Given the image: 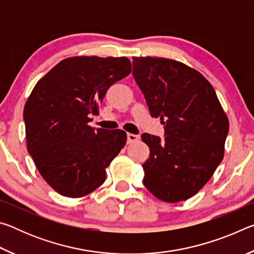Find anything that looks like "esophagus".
<instances>
[{"mask_svg": "<svg viewBox=\"0 0 254 254\" xmlns=\"http://www.w3.org/2000/svg\"><path fill=\"white\" fill-rule=\"evenodd\" d=\"M139 135L133 134V133H127V143H134L136 141H139Z\"/></svg>", "mask_w": 254, "mask_h": 254, "instance_id": "obj_1", "label": "esophagus"}]
</instances>
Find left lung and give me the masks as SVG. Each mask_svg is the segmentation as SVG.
Wrapping results in <instances>:
<instances>
[{
  "label": "left lung",
  "instance_id": "left-lung-1",
  "mask_svg": "<svg viewBox=\"0 0 254 254\" xmlns=\"http://www.w3.org/2000/svg\"><path fill=\"white\" fill-rule=\"evenodd\" d=\"M132 74L150 114L165 124V139L143 133L150 156L143 185L158 199L186 200L212 177L224 157L229 119L213 86L185 64L133 57Z\"/></svg>",
  "mask_w": 254,
  "mask_h": 254
}]
</instances>
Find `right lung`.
Returning a JSON list of instances; mask_svg holds the SVG:
<instances>
[{"label": "right lung", "mask_w": 254, "mask_h": 254, "mask_svg": "<svg viewBox=\"0 0 254 254\" xmlns=\"http://www.w3.org/2000/svg\"><path fill=\"white\" fill-rule=\"evenodd\" d=\"M131 72L126 57H71L38 81L24 105L27 148L60 195L77 198L105 182V169L127 142L123 130L88 123L112 85Z\"/></svg>", "instance_id": "add662e5"}]
</instances>
